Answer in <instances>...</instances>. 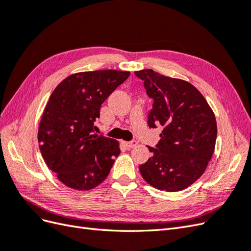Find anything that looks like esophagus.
I'll list each match as a JSON object with an SVG mask.
<instances>
[{"label":"esophagus","instance_id":"obj_1","mask_svg":"<svg viewBox=\"0 0 251 251\" xmlns=\"http://www.w3.org/2000/svg\"><path fill=\"white\" fill-rule=\"evenodd\" d=\"M124 144L126 147V149H133V148H135L136 146H137L138 142L133 140V141H130V142H124Z\"/></svg>","mask_w":251,"mask_h":251}]
</instances>
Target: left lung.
I'll return each instance as SVG.
<instances>
[{"mask_svg":"<svg viewBox=\"0 0 251 251\" xmlns=\"http://www.w3.org/2000/svg\"><path fill=\"white\" fill-rule=\"evenodd\" d=\"M144 81L153 108L150 127L163 126L151 157L139 165L150 185L166 192H179L192 185L206 170L217 139L215 114L199 90L192 83L172 78L151 69L136 71Z\"/></svg>","mask_w":251,"mask_h":251,"instance_id":"left-lung-1","label":"left lung"}]
</instances>
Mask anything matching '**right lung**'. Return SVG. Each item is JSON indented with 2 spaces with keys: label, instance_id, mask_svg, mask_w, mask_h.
<instances>
[{
  "label": "right lung",
  "instance_id": "right-lung-1",
  "mask_svg": "<svg viewBox=\"0 0 251 251\" xmlns=\"http://www.w3.org/2000/svg\"><path fill=\"white\" fill-rule=\"evenodd\" d=\"M128 76V71L78 72L53 91L37 133L42 156L66 186L90 191L107 178L119 142L94 133L102 102Z\"/></svg>",
  "mask_w": 251,
  "mask_h": 251
}]
</instances>
